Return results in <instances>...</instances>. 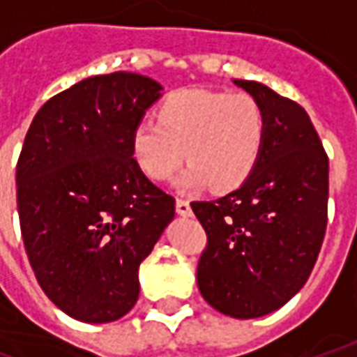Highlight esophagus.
<instances>
[{
  "label": "esophagus",
  "instance_id": "obj_1",
  "mask_svg": "<svg viewBox=\"0 0 357 357\" xmlns=\"http://www.w3.org/2000/svg\"><path fill=\"white\" fill-rule=\"evenodd\" d=\"M176 211H178L179 215L188 217L191 215V205L188 199H176Z\"/></svg>",
  "mask_w": 357,
  "mask_h": 357
}]
</instances>
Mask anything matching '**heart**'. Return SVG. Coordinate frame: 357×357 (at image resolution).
<instances>
[{
  "label": "heart",
  "instance_id": "heart-1",
  "mask_svg": "<svg viewBox=\"0 0 357 357\" xmlns=\"http://www.w3.org/2000/svg\"><path fill=\"white\" fill-rule=\"evenodd\" d=\"M266 142V112L247 93L181 89L167 94L158 122L140 120L130 134V152L142 172L164 181L185 160L181 190L207 185L227 193L243 185L261 160Z\"/></svg>",
  "mask_w": 357,
  "mask_h": 357
}]
</instances>
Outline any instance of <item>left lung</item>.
<instances>
[{
  "instance_id": "obj_1",
  "label": "left lung",
  "mask_w": 357,
  "mask_h": 357,
  "mask_svg": "<svg viewBox=\"0 0 357 357\" xmlns=\"http://www.w3.org/2000/svg\"><path fill=\"white\" fill-rule=\"evenodd\" d=\"M266 112V142L249 179L215 202H191L207 235L197 263L205 301L259 318L304 287L328 223V155L306 110L255 80H233Z\"/></svg>"
}]
</instances>
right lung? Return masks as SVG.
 Instances as JSON below:
<instances>
[{"mask_svg":"<svg viewBox=\"0 0 357 357\" xmlns=\"http://www.w3.org/2000/svg\"><path fill=\"white\" fill-rule=\"evenodd\" d=\"M136 73L98 75L49 98L17 160L21 237L49 301L80 322L122 318L138 301L140 263L176 199L144 176L130 134L162 96Z\"/></svg>","mask_w":357,"mask_h":357,"instance_id":"obj_1","label":"right lung"}]
</instances>
